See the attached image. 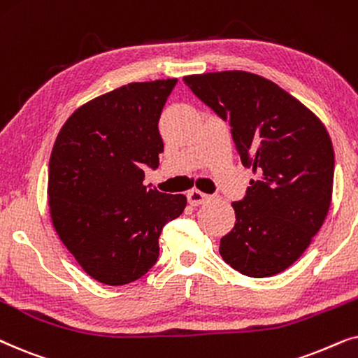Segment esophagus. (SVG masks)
Masks as SVG:
<instances>
[{
    "mask_svg": "<svg viewBox=\"0 0 358 358\" xmlns=\"http://www.w3.org/2000/svg\"><path fill=\"white\" fill-rule=\"evenodd\" d=\"M187 196H188V203L192 204V206H199V204H204L209 199V194L198 192V189H192V192H188Z\"/></svg>",
    "mask_w": 358,
    "mask_h": 358,
    "instance_id": "1",
    "label": "esophagus"
}]
</instances>
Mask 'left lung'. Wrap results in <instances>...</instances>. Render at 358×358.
I'll list each match as a JSON object with an SVG mask.
<instances>
[{
    "instance_id": "8db88e82",
    "label": "left lung",
    "mask_w": 358,
    "mask_h": 358,
    "mask_svg": "<svg viewBox=\"0 0 358 358\" xmlns=\"http://www.w3.org/2000/svg\"><path fill=\"white\" fill-rule=\"evenodd\" d=\"M183 80L229 122L242 164L259 175L232 203L236 224L219 254L254 278L287 270L311 244L331 206L334 149L326 127L264 76L232 70Z\"/></svg>"
}]
</instances>
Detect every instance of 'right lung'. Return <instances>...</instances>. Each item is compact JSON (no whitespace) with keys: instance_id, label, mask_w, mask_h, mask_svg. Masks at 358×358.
<instances>
[{"instance_id":"add662e5","label":"right lung","mask_w":358,"mask_h":358,"mask_svg":"<svg viewBox=\"0 0 358 358\" xmlns=\"http://www.w3.org/2000/svg\"><path fill=\"white\" fill-rule=\"evenodd\" d=\"M178 80L129 83L78 108L49 162V206L60 241L99 283L119 287L159 260V237L187 206L185 194L144 185L164 152L159 119Z\"/></svg>"}]
</instances>
